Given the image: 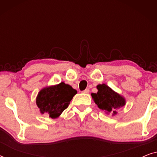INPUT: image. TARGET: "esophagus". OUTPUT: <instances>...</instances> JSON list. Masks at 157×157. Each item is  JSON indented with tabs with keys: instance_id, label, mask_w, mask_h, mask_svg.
Listing matches in <instances>:
<instances>
[{
	"instance_id": "esophagus-1",
	"label": "esophagus",
	"mask_w": 157,
	"mask_h": 157,
	"mask_svg": "<svg viewBox=\"0 0 157 157\" xmlns=\"http://www.w3.org/2000/svg\"><path fill=\"white\" fill-rule=\"evenodd\" d=\"M89 89H86L84 91H83V94H89Z\"/></svg>"
}]
</instances>
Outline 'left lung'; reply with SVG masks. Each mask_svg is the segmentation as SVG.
<instances>
[{
	"instance_id": "obj_1",
	"label": "left lung",
	"mask_w": 157,
	"mask_h": 157,
	"mask_svg": "<svg viewBox=\"0 0 157 157\" xmlns=\"http://www.w3.org/2000/svg\"><path fill=\"white\" fill-rule=\"evenodd\" d=\"M96 88L98 92L91 94L92 98L98 108L107 114L111 113L112 116H114L117 113L118 109L125 106V98L105 83L98 84Z\"/></svg>"
}]
</instances>
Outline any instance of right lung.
<instances>
[{"label":"right lung","mask_w":157,"mask_h":157,"mask_svg":"<svg viewBox=\"0 0 157 157\" xmlns=\"http://www.w3.org/2000/svg\"><path fill=\"white\" fill-rule=\"evenodd\" d=\"M77 91L70 85L61 82L59 84L43 88L36 96V105L41 114L56 119L67 108Z\"/></svg>","instance_id":"right-lung-1"}]
</instances>
